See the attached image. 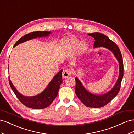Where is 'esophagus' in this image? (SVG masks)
<instances>
[{"mask_svg":"<svg viewBox=\"0 0 134 134\" xmlns=\"http://www.w3.org/2000/svg\"><path fill=\"white\" fill-rule=\"evenodd\" d=\"M71 74V71L70 70H69V69L64 70L62 72L63 77L66 79V78L69 77V76H70Z\"/></svg>","mask_w":134,"mask_h":134,"instance_id":"34e87169","label":"esophagus"}]
</instances>
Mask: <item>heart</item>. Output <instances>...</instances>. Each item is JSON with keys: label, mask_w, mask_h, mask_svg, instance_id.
Masks as SVG:
<instances>
[{"label": "heart", "mask_w": 134, "mask_h": 134, "mask_svg": "<svg viewBox=\"0 0 134 134\" xmlns=\"http://www.w3.org/2000/svg\"><path fill=\"white\" fill-rule=\"evenodd\" d=\"M79 47L80 51H83L85 50L86 48V45L84 43H80L78 39L71 38L67 40V51L71 53L75 51Z\"/></svg>", "instance_id": "obj_1"}]
</instances>
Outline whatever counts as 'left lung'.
I'll return each mask as SVG.
<instances>
[{
    "instance_id": "1",
    "label": "left lung",
    "mask_w": 134,
    "mask_h": 134,
    "mask_svg": "<svg viewBox=\"0 0 134 134\" xmlns=\"http://www.w3.org/2000/svg\"><path fill=\"white\" fill-rule=\"evenodd\" d=\"M88 35L94 38V48L103 47L109 49L113 52L120 64V75L117 82L111 90L103 95H97L89 93L84 88L80 80L77 77L75 78L76 80L75 93L78 98L87 107L100 108L108 104L119 93L124 76V62L121 51L117 45L106 35L99 32L88 34Z\"/></svg>"
}]
</instances>
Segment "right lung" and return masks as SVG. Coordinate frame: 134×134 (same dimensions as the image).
Here are the masks:
<instances>
[{
    "label": "right lung",
    "mask_w": 134,
    "mask_h": 134,
    "mask_svg": "<svg viewBox=\"0 0 134 134\" xmlns=\"http://www.w3.org/2000/svg\"><path fill=\"white\" fill-rule=\"evenodd\" d=\"M49 34H51V32L48 31H35L29 33L19 39L15 43L13 47L26 41L37 37L48 36ZM62 71L63 70H61L54 76L43 92L34 97H25L19 93L13 85L9 77V85L18 100L24 105L33 109H44L50 105L58 95L60 85L62 82Z\"/></svg>",
    "instance_id": "add662e5"
}]
</instances>
